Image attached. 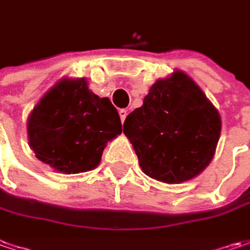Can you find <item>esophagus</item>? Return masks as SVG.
I'll return each mask as SVG.
<instances>
[{
    "label": "esophagus",
    "mask_w": 250,
    "mask_h": 250,
    "mask_svg": "<svg viewBox=\"0 0 250 250\" xmlns=\"http://www.w3.org/2000/svg\"><path fill=\"white\" fill-rule=\"evenodd\" d=\"M119 115H120V119H122V123H125V117H127V110L125 109H120L119 110Z\"/></svg>",
    "instance_id": "esophagus-1"
}]
</instances>
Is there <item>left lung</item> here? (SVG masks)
<instances>
[{
    "label": "left lung",
    "mask_w": 250,
    "mask_h": 250,
    "mask_svg": "<svg viewBox=\"0 0 250 250\" xmlns=\"http://www.w3.org/2000/svg\"><path fill=\"white\" fill-rule=\"evenodd\" d=\"M123 131L142 171L168 184L198 176L219 142V112L187 74L158 80L141 108L125 117Z\"/></svg>",
    "instance_id": "obj_1"
}]
</instances>
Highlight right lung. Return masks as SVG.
I'll use <instances>...</instances> for the list:
<instances>
[{
  "label": "right lung",
  "mask_w": 250,
  "mask_h": 250,
  "mask_svg": "<svg viewBox=\"0 0 250 250\" xmlns=\"http://www.w3.org/2000/svg\"><path fill=\"white\" fill-rule=\"evenodd\" d=\"M27 133L41 162L70 174L97 167L122 122L112 102L92 94L84 79H65L31 112Z\"/></svg>",
  "instance_id": "right-lung-1"
}]
</instances>
